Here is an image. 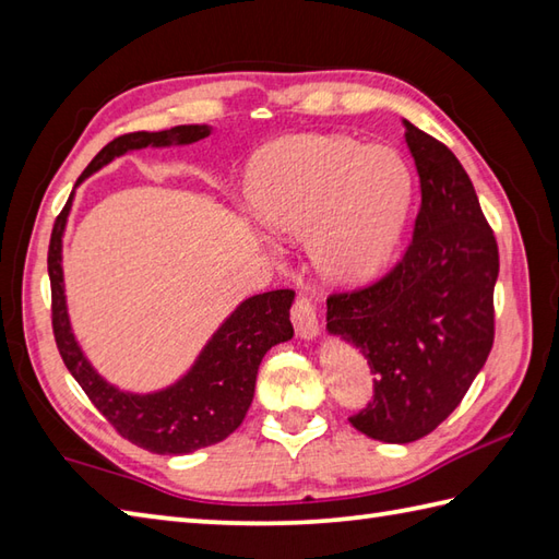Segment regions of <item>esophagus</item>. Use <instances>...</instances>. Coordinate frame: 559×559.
Listing matches in <instances>:
<instances>
[{
	"label": "esophagus",
	"instance_id": "esophagus-1",
	"mask_svg": "<svg viewBox=\"0 0 559 559\" xmlns=\"http://www.w3.org/2000/svg\"><path fill=\"white\" fill-rule=\"evenodd\" d=\"M293 326H295V334L300 338H314L319 334V322H317V307L310 298H305L300 295L298 300L293 305Z\"/></svg>",
	"mask_w": 559,
	"mask_h": 559
}]
</instances>
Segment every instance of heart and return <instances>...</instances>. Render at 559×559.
<instances>
[{"label":"heart","mask_w":559,"mask_h":559,"mask_svg":"<svg viewBox=\"0 0 559 559\" xmlns=\"http://www.w3.org/2000/svg\"><path fill=\"white\" fill-rule=\"evenodd\" d=\"M413 180L394 148L338 134H295L266 146L247 173V206L266 233L310 237L324 278L358 286L394 257Z\"/></svg>","instance_id":"heart-1"}]
</instances>
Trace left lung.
I'll list each match as a JSON object with an SVG mask.
<instances>
[{"mask_svg": "<svg viewBox=\"0 0 559 559\" xmlns=\"http://www.w3.org/2000/svg\"><path fill=\"white\" fill-rule=\"evenodd\" d=\"M420 175L413 242L372 286L334 293L326 329L358 348L374 396L350 425L408 444L449 418L483 370L495 341L500 252L471 177L442 141L403 120Z\"/></svg>", "mask_w": 559, "mask_h": 559, "instance_id": "obj_1", "label": "left lung"}]
</instances>
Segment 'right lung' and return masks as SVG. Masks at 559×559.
<instances>
[{"label": "right lung", "instance_id": "right-lung-1", "mask_svg": "<svg viewBox=\"0 0 559 559\" xmlns=\"http://www.w3.org/2000/svg\"><path fill=\"white\" fill-rule=\"evenodd\" d=\"M209 134V124H180L163 129V132L117 136L88 163L79 182L129 151L146 146H187ZM71 199H74V192L55 221L50 252H47V273H50L52 286V331L67 370L115 430L141 449L173 456L192 454L197 449L223 442L240 427L252 406L261 358L273 346L293 338L290 307L295 293L269 290L237 305L235 312L209 338L189 372L175 384L151 391V394H132V391L117 389L93 370L69 324L62 235Z\"/></svg>", "mask_w": 559, "mask_h": 559}]
</instances>
